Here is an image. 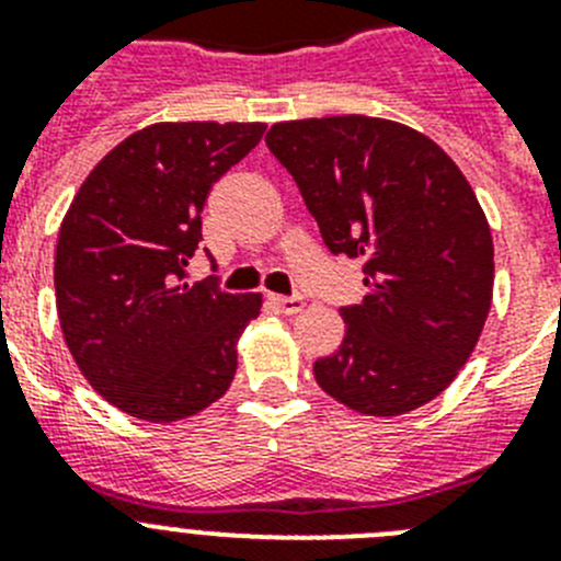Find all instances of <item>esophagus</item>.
I'll use <instances>...</instances> for the list:
<instances>
[{
    "mask_svg": "<svg viewBox=\"0 0 561 561\" xmlns=\"http://www.w3.org/2000/svg\"><path fill=\"white\" fill-rule=\"evenodd\" d=\"M270 304L275 306L277 311H284V314H297V311H304L306 300L300 295H291V297H284V295H270Z\"/></svg>",
    "mask_w": 561,
    "mask_h": 561,
    "instance_id": "34e87169",
    "label": "esophagus"
}]
</instances>
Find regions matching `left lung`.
Returning a JSON list of instances; mask_svg holds the SVG:
<instances>
[{"label":"left lung","mask_w":561,"mask_h":561,"mask_svg":"<svg viewBox=\"0 0 561 561\" xmlns=\"http://www.w3.org/2000/svg\"><path fill=\"white\" fill-rule=\"evenodd\" d=\"M266 146L325 247L365 261L368 295L340 309L345 336L314 362L317 385L379 419L433 401L492 309V230L472 185L430 137L365 114L275 123Z\"/></svg>","instance_id":"obj_1"}]
</instances>
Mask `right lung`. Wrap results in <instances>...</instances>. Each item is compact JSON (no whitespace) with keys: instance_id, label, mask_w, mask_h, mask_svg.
<instances>
[{"instance_id":"right-lung-1","label":"right lung","mask_w":561,"mask_h":561,"mask_svg":"<svg viewBox=\"0 0 561 561\" xmlns=\"http://www.w3.org/2000/svg\"><path fill=\"white\" fill-rule=\"evenodd\" d=\"M264 123H153L114 146L69 205L56 247L64 342L106 401L168 424L210 408L238 368L261 295L187 284L213 182Z\"/></svg>"}]
</instances>
